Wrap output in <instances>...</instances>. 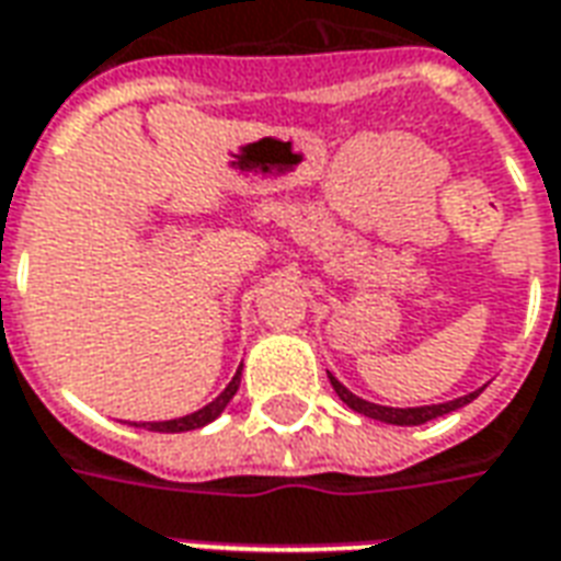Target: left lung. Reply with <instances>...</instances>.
<instances>
[{
    "label": "left lung",
    "instance_id": "left-lung-1",
    "mask_svg": "<svg viewBox=\"0 0 561 561\" xmlns=\"http://www.w3.org/2000/svg\"><path fill=\"white\" fill-rule=\"evenodd\" d=\"M332 380V389L337 392V399L344 401L347 408H353L356 414L363 416H371V420H380V423H389V426H423L428 420H435V416H444L450 414V411H459L465 408L468 401H474L480 396L478 392H468L462 399H453V401H444V404H423V408H387V404H375V401H365L359 396H353L351 389L344 387L341 380L329 375Z\"/></svg>",
    "mask_w": 561,
    "mask_h": 561
}]
</instances>
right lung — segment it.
Here are the masks:
<instances>
[{"label": "right lung", "mask_w": 561, "mask_h": 561, "mask_svg": "<svg viewBox=\"0 0 561 561\" xmlns=\"http://www.w3.org/2000/svg\"><path fill=\"white\" fill-rule=\"evenodd\" d=\"M238 387H241V368L236 371V377L229 380V387L217 396V399L210 401V404H205V408H198L196 414H186V416H178V420H162V423H141V426L147 428V432H193V428H202L208 426V423H214L217 416L224 414V408L232 401V396L238 392ZM138 426V423H135Z\"/></svg>", "instance_id": "1"}]
</instances>
